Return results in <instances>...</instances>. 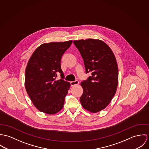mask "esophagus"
Wrapping results in <instances>:
<instances>
[{
    "label": "esophagus",
    "mask_w": 149,
    "mask_h": 149,
    "mask_svg": "<svg viewBox=\"0 0 149 149\" xmlns=\"http://www.w3.org/2000/svg\"><path fill=\"white\" fill-rule=\"evenodd\" d=\"M70 84H71V86H74V85L78 84H79V81H77V80H76V81H71V82H70Z\"/></svg>",
    "instance_id": "34e87169"
}]
</instances>
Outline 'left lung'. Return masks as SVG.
Returning <instances> with one entry per match:
<instances>
[{
	"instance_id": "1",
	"label": "left lung",
	"mask_w": 149,
	"mask_h": 149,
	"mask_svg": "<svg viewBox=\"0 0 149 149\" xmlns=\"http://www.w3.org/2000/svg\"><path fill=\"white\" fill-rule=\"evenodd\" d=\"M86 68L91 76L81 83L83 90L80 101L83 107L93 113L105 109L116 94L118 68L110 47L99 39L74 40Z\"/></svg>"
}]
</instances>
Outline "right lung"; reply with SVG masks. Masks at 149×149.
Segmentation results:
<instances>
[{
  "label": "right lung",
  "mask_w": 149,
  "mask_h": 149,
  "mask_svg": "<svg viewBox=\"0 0 149 149\" xmlns=\"http://www.w3.org/2000/svg\"><path fill=\"white\" fill-rule=\"evenodd\" d=\"M72 41L43 43L34 51L26 68L25 88L40 111L54 114L63 107L70 83L63 79L61 58ZM58 73L62 79L56 81Z\"/></svg>",
  "instance_id": "obj_1"
}]
</instances>
